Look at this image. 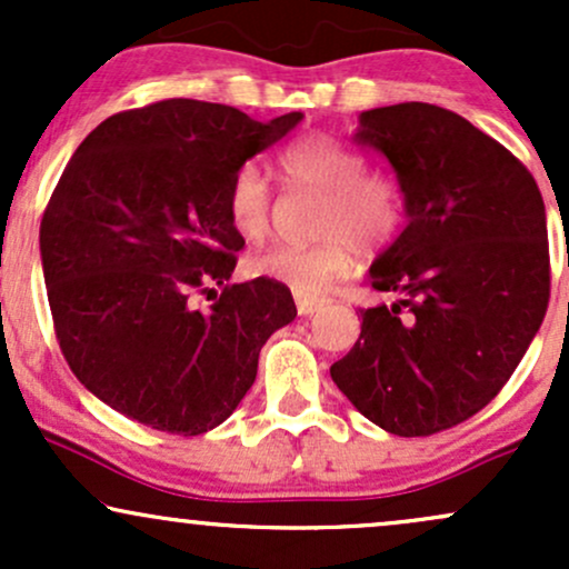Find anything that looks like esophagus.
I'll use <instances>...</instances> for the list:
<instances>
[{
    "label": "esophagus",
    "instance_id": "esophagus-1",
    "mask_svg": "<svg viewBox=\"0 0 569 569\" xmlns=\"http://www.w3.org/2000/svg\"><path fill=\"white\" fill-rule=\"evenodd\" d=\"M321 307H323V299L302 297V293H297V312H299V316H312V312H318Z\"/></svg>",
    "mask_w": 569,
    "mask_h": 569
}]
</instances>
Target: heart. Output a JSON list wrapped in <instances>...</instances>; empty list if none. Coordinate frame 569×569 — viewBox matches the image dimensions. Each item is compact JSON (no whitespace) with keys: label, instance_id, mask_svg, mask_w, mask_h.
Here are the masks:
<instances>
[{"label":"heart","instance_id":"obj_1","mask_svg":"<svg viewBox=\"0 0 569 569\" xmlns=\"http://www.w3.org/2000/svg\"><path fill=\"white\" fill-rule=\"evenodd\" d=\"M278 173L289 189L318 192L312 246H272L248 257L246 272L278 280L302 297H316L331 280L350 272L356 248L377 253L401 232L403 194L393 176L367 171V158L329 133H310L286 143ZM224 211L243 240H262L272 219V189L257 166L232 173Z\"/></svg>","mask_w":569,"mask_h":569}]
</instances>
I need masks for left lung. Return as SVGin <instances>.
<instances>
[{"label":"left lung","mask_w":569,"mask_h":569,"mask_svg":"<svg viewBox=\"0 0 569 569\" xmlns=\"http://www.w3.org/2000/svg\"><path fill=\"white\" fill-rule=\"evenodd\" d=\"M356 141L393 166L409 224L369 270L393 305L361 310L331 380L396 436L460 426L500 393L551 297L546 206L532 173L433 103L361 112Z\"/></svg>","instance_id":"1"}]
</instances>
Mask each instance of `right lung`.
I'll use <instances>...</instances> for the list:
<instances>
[{
  "mask_svg": "<svg viewBox=\"0 0 569 569\" xmlns=\"http://www.w3.org/2000/svg\"><path fill=\"white\" fill-rule=\"evenodd\" d=\"M299 120L168 98L112 114L71 154L39 227L42 272L69 369L114 411L176 436L221 426L262 345L297 318L278 280L227 283L246 240L224 192ZM208 282L222 293L194 311Z\"/></svg>",
  "mask_w": 569,
  "mask_h": 569,
  "instance_id": "add662e5",
  "label": "right lung"
}]
</instances>
